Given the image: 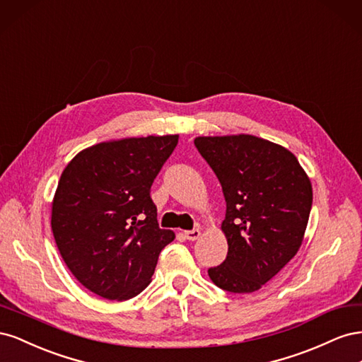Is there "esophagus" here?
<instances>
[{
    "label": "esophagus",
    "instance_id": "obj_1",
    "mask_svg": "<svg viewBox=\"0 0 362 362\" xmlns=\"http://www.w3.org/2000/svg\"><path fill=\"white\" fill-rule=\"evenodd\" d=\"M184 235L185 238L190 240V242H194V240H198L201 237V231L199 229H192V231H185Z\"/></svg>",
    "mask_w": 362,
    "mask_h": 362
}]
</instances>
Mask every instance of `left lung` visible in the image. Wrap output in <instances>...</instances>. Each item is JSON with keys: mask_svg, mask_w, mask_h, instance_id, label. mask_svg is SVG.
<instances>
[{"mask_svg": "<svg viewBox=\"0 0 362 362\" xmlns=\"http://www.w3.org/2000/svg\"><path fill=\"white\" fill-rule=\"evenodd\" d=\"M226 202L228 255L208 269L229 293L261 288L296 255L308 223L313 187L290 151L249 134L196 137Z\"/></svg>", "mask_w": 362, "mask_h": 362, "instance_id": "8db88e82", "label": "left lung"}]
</instances>
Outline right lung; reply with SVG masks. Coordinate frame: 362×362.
Here are the masks:
<instances>
[{
  "instance_id": "add662e5",
  "label": "right lung",
  "mask_w": 362,
  "mask_h": 362,
  "mask_svg": "<svg viewBox=\"0 0 362 362\" xmlns=\"http://www.w3.org/2000/svg\"><path fill=\"white\" fill-rule=\"evenodd\" d=\"M178 136H148L95 145L63 170L51 228L62 258L83 286L127 300L151 282L160 252L175 238L157 222L151 185Z\"/></svg>"
}]
</instances>
